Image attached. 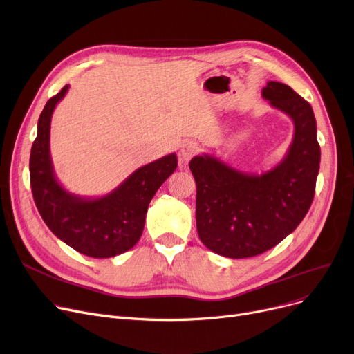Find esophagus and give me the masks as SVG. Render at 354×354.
Returning a JSON list of instances; mask_svg holds the SVG:
<instances>
[{"label": "esophagus", "instance_id": "esophagus-1", "mask_svg": "<svg viewBox=\"0 0 354 354\" xmlns=\"http://www.w3.org/2000/svg\"><path fill=\"white\" fill-rule=\"evenodd\" d=\"M199 151V146L195 142H185L179 149V162L185 163Z\"/></svg>", "mask_w": 354, "mask_h": 354}]
</instances>
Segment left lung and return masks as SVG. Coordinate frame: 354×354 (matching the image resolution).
<instances>
[{
    "mask_svg": "<svg viewBox=\"0 0 354 354\" xmlns=\"http://www.w3.org/2000/svg\"><path fill=\"white\" fill-rule=\"evenodd\" d=\"M262 97L294 121V139L279 165L256 175L209 155L189 162L198 236L205 248L232 259L274 248L299 225L315 194L321 151L311 105L276 81L268 82Z\"/></svg>",
    "mask_w": 354,
    "mask_h": 354,
    "instance_id": "1",
    "label": "left lung"
}]
</instances>
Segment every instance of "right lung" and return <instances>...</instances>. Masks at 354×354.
<instances>
[{"mask_svg":"<svg viewBox=\"0 0 354 354\" xmlns=\"http://www.w3.org/2000/svg\"><path fill=\"white\" fill-rule=\"evenodd\" d=\"M69 89L46 102L30 153V183L36 207L50 232L85 256L105 259L130 250L139 241L147 207L178 166L175 153L134 171L114 191L100 198L68 192L56 179L50 158V120Z\"/></svg>","mask_w":354,"mask_h":354,"instance_id":"1","label":"right lung"}]
</instances>
